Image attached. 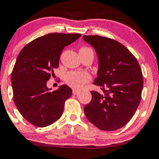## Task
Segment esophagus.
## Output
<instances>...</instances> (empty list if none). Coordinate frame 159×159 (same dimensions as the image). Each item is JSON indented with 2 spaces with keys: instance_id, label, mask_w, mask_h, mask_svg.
Segmentation results:
<instances>
[{
  "instance_id": "34e87169",
  "label": "esophagus",
  "mask_w": 159,
  "mask_h": 159,
  "mask_svg": "<svg viewBox=\"0 0 159 159\" xmlns=\"http://www.w3.org/2000/svg\"><path fill=\"white\" fill-rule=\"evenodd\" d=\"M72 93L74 95H77L78 93V91L77 90H75V89H73V90H72Z\"/></svg>"
}]
</instances>
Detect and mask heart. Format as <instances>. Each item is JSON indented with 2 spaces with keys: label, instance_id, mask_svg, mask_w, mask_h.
Listing matches in <instances>:
<instances>
[{
  "label": "heart",
  "instance_id": "b5f03b06",
  "mask_svg": "<svg viewBox=\"0 0 159 159\" xmlns=\"http://www.w3.org/2000/svg\"><path fill=\"white\" fill-rule=\"evenodd\" d=\"M90 49L87 47H83L80 50H87ZM90 76L84 72H77L72 71L66 75L65 81L69 86L75 89H81L87 81H90Z\"/></svg>",
  "mask_w": 159,
  "mask_h": 159
}]
</instances>
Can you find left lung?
<instances>
[{
    "label": "left lung",
    "mask_w": 159,
    "mask_h": 159,
    "mask_svg": "<svg viewBox=\"0 0 159 159\" xmlns=\"http://www.w3.org/2000/svg\"><path fill=\"white\" fill-rule=\"evenodd\" d=\"M97 54L98 69L93 84L102 93L91 91L92 99L84 107L87 120L98 129L114 131L126 125L138 108L143 90V75L134 55L114 39L83 36Z\"/></svg>",
    "instance_id": "8db88e82"
}]
</instances>
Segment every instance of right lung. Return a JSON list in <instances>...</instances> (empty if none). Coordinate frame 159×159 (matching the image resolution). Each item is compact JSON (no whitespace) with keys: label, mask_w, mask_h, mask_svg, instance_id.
Wrapping results in <instances>:
<instances>
[{"label":"right lung","mask_w":159,"mask_h":159,"mask_svg":"<svg viewBox=\"0 0 159 159\" xmlns=\"http://www.w3.org/2000/svg\"><path fill=\"white\" fill-rule=\"evenodd\" d=\"M79 34L54 33L25 45L18 55L11 75L14 102L29 123L45 127L61 116L65 101L72 96L67 85L52 91L47 81L59 66L62 51L77 40Z\"/></svg>","instance_id":"right-lung-1"}]
</instances>
